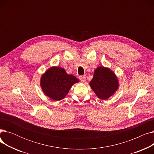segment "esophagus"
I'll use <instances>...</instances> for the list:
<instances>
[{"instance_id": "1", "label": "esophagus", "mask_w": 154, "mask_h": 154, "mask_svg": "<svg viewBox=\"0 0 154 154\" xmlns=\"http://www.w3.org/2000/svg\"><path fill=\"white\" fill-rule=\"evenodd\" d=\"M79 79L82 82H85V75H80L79 76Z\"/></svg>"}]
</instances>
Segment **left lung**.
<instances>
[{
	"label": "left lung",
	"instance_id": "8db88e82",
	"mask_svg": "<svg viewBox=\"0 0 154 154\" xmlns=\"http://www.w3.org/2000/svg\"><path fill=\"white\" fill-rule=\"evenodd\" d=\"M90 85L99 99L106 100L118 89L119 84L114 72L108 68L99 67L95 70Z\"/></svg>",
	"mask_w": 154,
	"mask_h": 154
}]
</instances>
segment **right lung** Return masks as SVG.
Listing matches in <instances>:
<instances>
[{"mask_svg":"<svg viewBox=\"0 0 154 154\" xmlns=\"http://www.w3.org/2000/svg\"><path fill=\"white\" fill-rule=\"evenodd\" d=\"M79 80L67 74L62 68L52 67L42 76L40 85L44 93L54 100H60L68 94L70 88Z\"/></svg>","mask_w":154,"mask_h":154,"instance_id":"right-lung-1","label":"right lung"}]
</instances>
